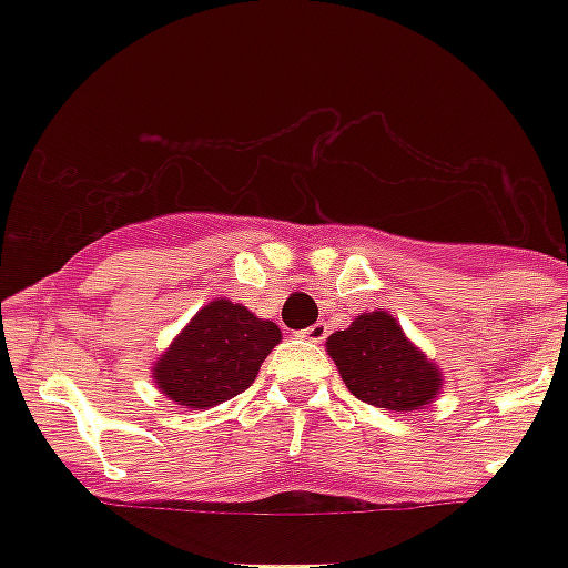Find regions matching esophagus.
<instances>
[{
    "instance_id": "obj_1",
    "label": "esophagus",
    "mask_w": 568,
    "mask_h": 568,
    "mask_svg": "<svg viewBox=\"0 0 568 568\" xmlns=\"http://www.w3.org/2000/svg\"><path fill=\"white\" fill-rule=\"evenodd\" d=\"M329 327H327V321H318V324H312V327L303 329V338H310V342H315V345H321L324 338H327Z\"/></svg>"
}]
</instances>
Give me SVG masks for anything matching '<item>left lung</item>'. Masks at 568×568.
I'll return each instance as SVG.
<instances>
[{"label": "left lung", "instance_id": "obj_1", "mask_svg": "<svg viewBox=\"0 0 568 568\" xmlns=\"http://www.w3.org/2000/svg\"><path fill=\"white\" fill-rule=\"evenodd\" d=\"M345 386L365 404L413 413L442 392V372L404 336L388 312H365L327 338Z\"/></svg>", "mask_w": 568, "mask_h": 568}]
</instances>
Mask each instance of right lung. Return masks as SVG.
Wrapping results in <instances>:
<instances>
[{"instance_id": "right-lung-1", "label": "right lung", "mask_w": 568, "mask_h": 568, "mask_svg": "<svg viewBox=\"0 0 568 568\" xmlns=\"http://www.w3.org/2000/svg\"><path fill=\"white\" fill-rule=\"evenodd\" d=\"M274 321L256 318L226 297L205 303L153 365L159 392L185 409L217 406L256 379L265 356L280 345Z\"/></svg>"}]
</instances>
